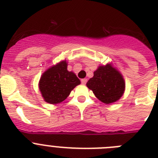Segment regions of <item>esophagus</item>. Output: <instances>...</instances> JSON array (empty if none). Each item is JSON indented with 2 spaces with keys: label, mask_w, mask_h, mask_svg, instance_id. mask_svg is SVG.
<instances>
[{
  "label": "esophagus",
  "mask_w": 158,
  "mask_h": 158,
  "mask_svg": "<svg viewBox=\"0 0 158 158\" xmlns=\"http://www.w3.org/2000/svg\"><path fill=\"white\" fill-rule=\"evenodd\" d=\"M86 82H87V79H81V82H82V84H86Z\"/></svg>",
  "instance_id": "esophagus-1"
}]
</instances>
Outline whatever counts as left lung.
<instances>
[{
    "mask_svg": "<svg viewBox=\"0 0 158 158\" xmlns=\"http://www.w3.org/2000/svg\"><path fill=\"white\" fill-rule=\"evenodd\" d=\"M86 86L93 90L96 98L106 104L113 103L119 100L125 89L121 74L110 64L99 67Z\"/></svg>",
    "mask_w": 158,
    "mask_h": 158,
    "instance_id": "left-lung-1",
    "label": "left lung"
}]
</instances>
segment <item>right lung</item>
<instances>
[{
  "label": "right lung",
  "mask_w": 158,
  "mask_h": 158,
  "mask_svg": "<svg viewBox=\"0 0 158 158\" xmlns=\"http://www.w3.org/2000/svg\"><path fill=\"white\" fill-rule=\"evenodd\" d=\"M79 84L80 80L68 71L66 61H62L44 72L39 81V89L45 102L57 104L65 100Z\"/></svg>",
  "instance_id": "obj_1"
}]
</instances>
